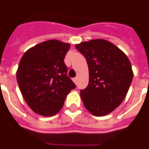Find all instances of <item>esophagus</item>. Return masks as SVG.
<instances>
[{"instance_id": "esophagus-1", "label": "esophagus", "mask_w": 149, "mask_h": 149, "mask_svg": "<svg viewBox=\"0 0 149 149\" xmlns=\"http://www.w3.org/2000/svg\"><path fill=\"white\" fill-rule=\"evenodd\" d=\"M77 81H78V79L77 78H74L73 79V82L75 83V84H77Z\"/></svg>"}]
</instances>
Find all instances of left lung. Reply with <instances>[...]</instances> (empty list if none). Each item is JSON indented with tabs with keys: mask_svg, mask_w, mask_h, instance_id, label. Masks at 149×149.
Wrapping results in <instances>:
<instances>
[{
	"mask_svg": "<svg viewBox=\"0 0 149 149\" xmlns=\"http://www.w3.org/2000/svg\"><path fill=\"white\" fill-rule=\"evenodd\" d=\"M85 56L89 84L80 91L86 109L97 117L110 113L126 96L133 73L130 61L113 43L102 39L76 44Z\"/></svg>",
	"mask_w": 149,
	"mask_h": 149,
	"instance_id": "left-lung-1",
	"label": "left lung"
}]
</instances>
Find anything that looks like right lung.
I'll list each match as a JSON object with an SVG mask.
<instances>
[{
  "label": "right lung",
  "instance_id": "obj_1",
  "mask_svg": "<svg viewBox=\"0 0 149 149\" xmlns=\"http://www.w3.org/2000/svg\"><path fill=\"white\" fill-rule=\"evenodd\" d=\"M69 43L44 41L24 54L17 71L19 90L28 106L37 114L50 117L63 108L67 95L75 88L64 63Z\"/></svg>",
  "mask_w": 149,
  "mask_h": 149
}]
</instances>
